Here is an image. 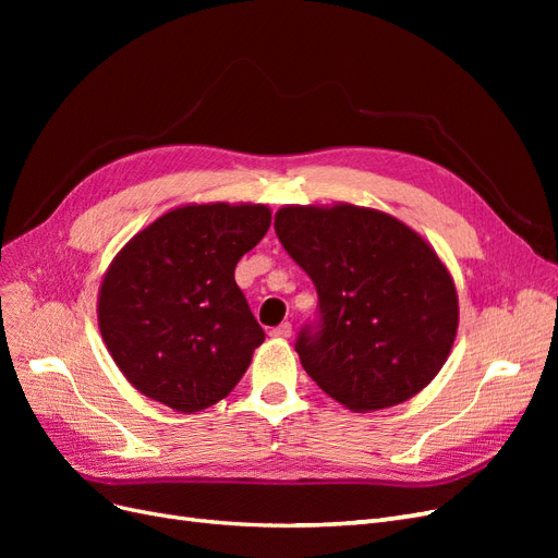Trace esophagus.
<instances>
[{
  "mask_svg": "<svg viewBox=\"0 0 558 558\" xmlns=\"http://www.w3.org/2000/svg\"><path fill=\"white\" fill-rule=\"evenodd\" d=\"M291 332H293V326L289 324V320H283V324H279L277 328L269 330V335H272V337H291Z\"/></svg>",
  "mask_w": 558,
  "mask_h": 558,
  "instance_id": "1",
  "label": "esophagus"
}]
</instances>
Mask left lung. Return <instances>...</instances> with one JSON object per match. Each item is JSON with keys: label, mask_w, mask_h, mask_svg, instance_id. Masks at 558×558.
Wrapping results in <instances>:
<instances>
[{"label": "left lung", "mask_w": 558, "mask_h": 558, "mask_svg": "<svg viewBox=\"0 0 558 558\" xmlns=\"http://www.w3.org/2000/svg\"><path fill=\"white\" fill-rule=\"evenodd\" d=\"M277 238L318 293V326L295 351L351 412L410 400L440 373L459 330V295L435 248L396 216L356 205H289Z\"/></svg>", "instance_id": "8db88e82"}]
</instances>
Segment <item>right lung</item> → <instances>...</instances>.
Returning <instances> with one entry per match:
<instances>
[{"label":"right lung","instance_id":"right-lung-1","mask_svg":"<svg viewBox=\"0 0 558 558\" xmlns=\"http://www.w3.org/2000/svg\"><path fill=\"white\" fill-rule=\"evenodd\" d=\"M272 221L265 205H183L118 251L97 295L102 340L146 398L193 414L223 400L265 332L234 267Z\"/></svg>","mask_w":558,"mask_h":558}]
</instances>
